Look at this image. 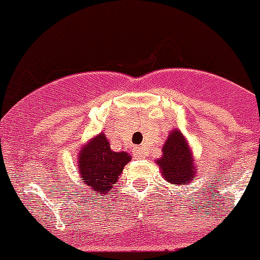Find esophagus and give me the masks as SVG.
<instances>
[{
  "mask_svg": "<svg viewBox=\"0 0 260 260\" xmlns=\"http://www.w3.org/2000/svg\"><path fill=\"white\" fill-rule=\"evenodd\" d=\"M135 157H138V158H142V157H145V150L142 149V147H135Z\"/></svg>",
  "mask_w": 260,
  "mask_h": 260,
  "instance_id": "esophagus-1",
  "label": "esophagus"
}]
</instances>
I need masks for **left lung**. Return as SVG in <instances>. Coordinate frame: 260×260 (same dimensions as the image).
<instances>
[{
    "label": "left lung",
    "instance_id": "left-lung-1",
    "mask_svg": "<svg viewBox=\"0 0 260 260\" xmlns=\"http://www.w3.org/2000/svg\"><path fill=\"white\" fill-rule=\"evenodd\" d=\"M157 165L165 180L175 186L187 184L196 179L191 150L180 131L174 129L169 134L162 147V157L157 159Z\"/></svg>",
    "mask_w": 260,
    "mask_h": 260
}]
</instances>
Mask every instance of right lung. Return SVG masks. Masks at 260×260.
<instances>
[{"instance_id": "obj_1", "label": "right lung", "mask_w": 260, "mask_h": 260, "mask_svg": "<svg viewBox=\"0 0 260 260\" xmlns=\"http://www.w3.org/2000/svg\"><path fill=\"white\" fill-rule=\"evenodd\" d=\"M129 161L131 155L128 153L113 151L105 134H99L80 151L78 172L81 182L89 186L96 194L110 193L113 184H115Z\"/></svg>"}]
</instances>
